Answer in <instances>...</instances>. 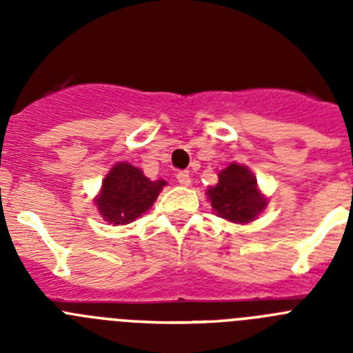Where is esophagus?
Here are the masks:
<instances>
[{"instance_id":"34e87169","label":"esophagus","mask_w":353,"mask_h":353,"mask_svg":"<svg viewBox=\"0 0 353 353\" xmlns=\"http://www.w3.org/2000/svg\"><path fill=\"white\" fill-rule=\"evenodd\" d=\"M176 182L182 187H189L191 185V174L187 171H180V173H176Z\"/></svg>"}]
</instances>
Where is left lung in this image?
Returning a JSON list of instances; mask_svg holds the SVG:
<instances>
[{"mask_svg": "<svg viewBox=\"0 0 353 353\" xmlns=\"http://www.w3.org/2000/svg\"><path fill=\"white\" fill-rule=\"evenodd\" d=\"M219 182L207 189L215 215L235 224H248L258 219L269 199L258 187L256 176L248 166L232 162L217 173Z\"/></svg>", "mask_w": 353, "mask_h": 353, "instance_id": "1", "label": "left lung"}]
</instances>
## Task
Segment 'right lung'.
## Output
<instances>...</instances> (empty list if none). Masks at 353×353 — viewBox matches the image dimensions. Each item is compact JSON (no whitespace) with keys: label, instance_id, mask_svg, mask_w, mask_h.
I'll use <instances>...</instances> for the list:
<instances>
[{"label":"right lung","instance_id":"right-lung-1","mask_svg":"<svg viewBox=\"0 0 353 353\" xmlns=\"http://www.w3.org/2000/svg\"><path fill=\"white\" fill-rule=\"evenodd\" d=\"M164 185H168L166 180L152 182L139 168L121 161L105 174L93 201L105 223L123 226L146 214Z\"/></svg>","mask_w":353,"mask_h":353}]
</instances>
